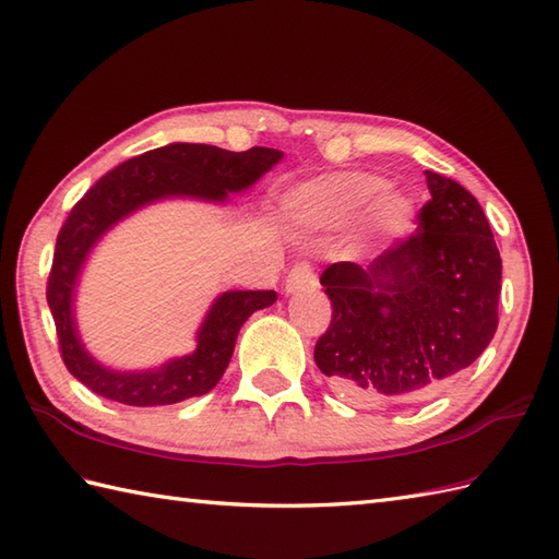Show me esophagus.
<instances>
[{"mask_svg": "<svg viewBox=\"0 0 559 559\" xmlns=\"http://www.w3.org/2000/svg\"><path fill=\"white\" fill-rule=\"evenodd\" d=\"M307 288H317V276L307 261H298V264H295L286 276V290L298 293V290H307Z\"/></svg>", "mask_w": 559, "mask_h": 559, "instance_id": "obj_1", "label": "esophagus"}]
</instances>
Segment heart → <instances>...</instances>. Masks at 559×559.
Here are the masks:
<instances>
[{"instance_id": "b5f03b06", "label": "heart", "mask_w": 559, "mask_h": 559, "mask_svg": "<svg viewBox=\"0 0 559 559\" xmlns=\"http://www.w3.org/2000/svg\"><path fill=\"white\" fill-rule=\"evenodd\" d=\"M386 182L367 173H334L317 177L288 197L290 216L310 230H341L370 210V230L379 240H399L413 225V201L401 192H384ZM380 199L377 200L376 197Z\"/></svg>"}]
</instances>
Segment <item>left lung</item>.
<instances>
[{"mask_svg":"<svg viewBox=\"0 0 559 559\" xmlns=\"http://www.w3.org/2000/svg\"><path fill=\"white\" fill-rule=\"evenodd\" d=\"M430 201L418 228L370 266L324 269L334 312L314 346L319 370L350 403L427 396L488 348L502 290V259L468 189L425 170Z\"/></svg>","mask_w":559,"mask_h":559,"instance_id":"left-lung-1","label":"left lung"}]
</instances>
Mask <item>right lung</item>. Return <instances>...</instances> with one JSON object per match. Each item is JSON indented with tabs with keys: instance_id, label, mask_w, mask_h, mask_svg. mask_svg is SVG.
<instances>
[{
	"instance_id": "obj_1",
	"label": "right lung",
	"mask_w": 559,
	"mask_h": 559,
	"mask_svg": "<svg viewBox=\"0 0 559 559\" xmlns=\"http://www.w3.org/2000/svg\"><path fill=\"white\" fill-rule=\"evenodd\" d=\"M278 160L281 153L264 146L235 153L209 144H170L120 163L76 201L57 235L47 305L55 319L59 353L81 384L103 399L141 408L170 406L206 394L218 384L233 358L240 326L249 314L276 302L273 290L223 293L199 331L197 350L156 372H112L93 360L76 336L71 293L88 249L127 213L163 197L223 201L228 192L257 182Z\"/></svg>"
}]
</instances>
